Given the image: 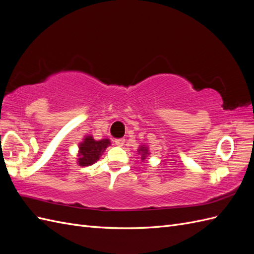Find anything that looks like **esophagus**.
I'll list each match as a JSON object with an SVG mask.
<instances>
[{"label":"esophagus","instance_id":"esophagus-1","mask_svg":"<svg viewBox=\"0 0 254 254\" xmlns=\"http://www.w3.org/2000/svg\"><path fill=\"white\" fill-rule=\"evenodd\" d=\"M114 143H115V145H118V146H123L125 143V139H122V137H121V139H115Z\"/></svg>","mask_w":254,"mask_h":254}]
</instances>
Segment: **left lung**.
<instances>
[{"label":"left lung","instance_id":"8db88e82","mask_svg":"<svg viewBox=\"0 0 254 254\" xmlns=\"http://www.w3.org/2000/svg\"><path fill=\"white\" fill-rule=\"evenodd\" d=\"M137 152H139L140 155H141V159H142V160H145V159H146V157H147V156L149 155L148 148L146 147L145 145H141L140 147H139V149H137Z\"/></svg>","mask_w":254,"mask_h":254}]
</instances>
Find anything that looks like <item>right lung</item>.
<instances>
[{
	"label": "right lung",
	"instance_id": "right-lung-1",
	"mask_svg": "<svg viewBox=\"0 0 254 254\" xmlns=\"http://www.w3.org/2000/svg\"><path fill=\"white\" fill-rule=\"evenodd\" d=\"M110 144L108 139L95 141L92 135H87L83 141L79 143L77 163L79 166H90L94 164Z\"/></svg>",
	"mask_w": 254,
	"mask_h": 254
}]
</instances>
